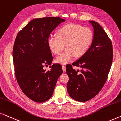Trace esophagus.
Instances as JSON below:
<instances>
[{"label": "esophagus", "mask_w": 121, "mask_h": 121, "mask_svg": "<svg viewBox=\"0 0 121 121\" xmlns=\"http://www.w3.org/2000/svg\"><path fill=\"white\" fill-rule=\"evenodd\" d=\"M62 69H63V71L64 72H65L66 71V67L65 66H62Z\"/></svg>", "instance_id": "esophagus-1"}]
</instances>
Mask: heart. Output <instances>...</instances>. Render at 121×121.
<instances>
[{"label": "heart", "mask_w": 121, "mask_h": 121, "mask_svg": "<svg viewBox=\"0 0 121 121\" xmlns=\"http://www.w3.org/2000/svg\"><path fill=\"white\" fill-rule=\"evenodd\" d=\"M94 39L91 29L78 24H68L61 27L57 36L52 35L48 39V46L56 54H60L65 48L67 49L56 58L57 63L67 64L75 56H83L89 50Z\"/></svg>", "instance_id": "b5f03b06"}]
</instances>
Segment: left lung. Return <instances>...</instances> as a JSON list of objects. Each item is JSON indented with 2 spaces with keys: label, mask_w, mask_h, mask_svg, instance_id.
Returning <instances> with one entry per match:
<instances>
[{
  "label": "left lung",
  "mask_w": 121,
  "mask_h": 121,
  "mask_svg": "<svg viewBox=\"0 0 121 121\" xmlns=\"http://www.w3.org/2000/svg\"><path fill=\"white\" fill-rule=\"evenodd\" d=\"M89 22L94 27L91 45L83 56L66 66L68 92L79 102L90 100L99 94L106 82L113 59V47L108 35L98 23ZM72 65L80 67L81 72L73 69Z\"/></svg>",
  "instance_id": "1"
}]
</instances>
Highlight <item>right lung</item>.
<instances>
[{
	"label": "right lung",
	"mask_w": 121,
	"mask_h": 121,
	"mask_svg": "<svg viewBox=\"0 0 121 121\" xmlns=\"http://www.w3.org/2000/svg\"><path fill=\"white\" fill-rule=\"evenodd\" d=\"M65 21L58 16L33 19L16 37L13 59L16 80L25 95L35 102H45L51 98L63 73L59 64H53L48 71L43 67L44 64L51 65L53 59L48 46L49 36Z\"/></svg>",
	"instance_id": "right-lung-1"
}]
</instances>
